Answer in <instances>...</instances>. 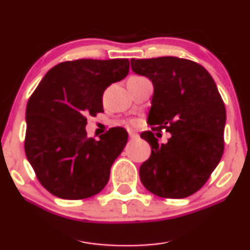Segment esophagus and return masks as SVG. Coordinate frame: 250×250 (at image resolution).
<instances>
[{
    "label": "esophagus",
    "mask_w": 250,
    "mask_h": 250,
    "mask_svg": "<svg viewBox=\"0 0 250 250\" xmlns=\"http://www.w3.org/2000/svg\"><path fill=\"white\" fill-rule=\"evenodd\" d=\"M138 137H139L138 133L132 132V131L129 132V138H130V139H137V138H138Z\"/></svg>",
    "instance_id": "1"
}]
</instances>
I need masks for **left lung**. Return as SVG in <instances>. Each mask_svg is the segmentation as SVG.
I'll return each instance as SVG.
<instances>
[{
    "instance_id": "obj_1",
    "label": "left lung",
    "mask_w": 250,
    "mask_h": 250,
    "mask_svg": "<svg viewBox=\"0 0 250 250\" xmlns=\"http://www.w3.org/2000/svg\"><path fill=\"white\" fill-rule=\"evenodd\" d=\"M130 62L154 87L147 122L156 135L171 133L167 144H159L152 131L140 135L152 148L139 167L140 180L156 196L186 198L205 185L222 157L226 106L212 76L198 63L175 56Z\"/></svg>"
}]
</instances>
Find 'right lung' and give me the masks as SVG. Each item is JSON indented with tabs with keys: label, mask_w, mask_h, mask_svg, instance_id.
Listing matches in <instances>:
<instances>
[{
	"label": "right lung",
	"mask_w": 250,
	"mask_h": 250,
	"mask_svg": "<svg viewBox=\"0 0 250 250\" xmlns=\"http://www.w3.org/2000/svg\"><path fill=\"white\" fill-rule=\"evenodd\" d=\"M129 72L128 59L66 61L48 71L28 101L26 156L42 186L59 198L83 199L106 186L128 133L113 128L88 138L87 115L103 112L102 96Z\"/></svg>",
	"instance_id": "obj_1"
}]
</instances>
